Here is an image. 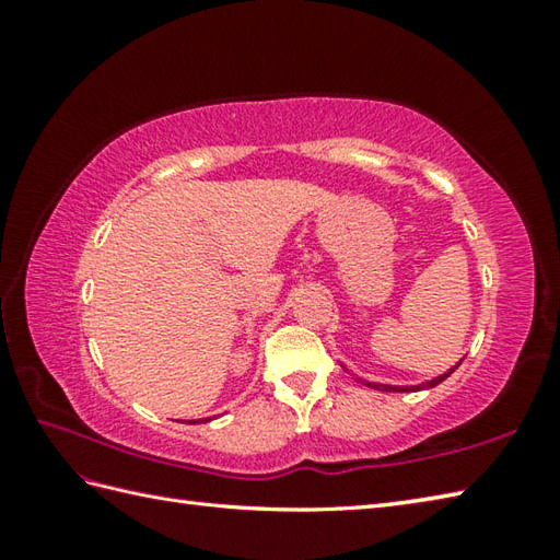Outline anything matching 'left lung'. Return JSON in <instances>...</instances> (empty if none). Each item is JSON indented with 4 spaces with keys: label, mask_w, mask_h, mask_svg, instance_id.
Returning <instances> with one entry per match:
<instances>
[{
    "label": "left lung",
    "mask_w": 560,
    "mask_h": 560,
    "mask_svg": "<svg viewBox=\"0 0 560 560\" xmlns=\"http://www.w3.org/2000/svg\"><path fill=\"white\" fill-rule=\"evenodd\" d=\"M462 363V361H459ZM457 363V365H459ZM457 365L455 368H450L447 373H443V375H438V377H433V380H428V383H421V385H407V387H399V385H383V383H368V380H361V377H355L359 380V383H363V385H368V387H373V389H380V392H419V389H428V387H435V385H440L443 383L445 377H450L452 373L457 371Z\"/></svg>",
    "instance_id": "obj_1"
}]
</instances>
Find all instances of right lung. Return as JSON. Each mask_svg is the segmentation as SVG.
<instances>
[{"instance_id":"add662e5","label":"right lung","mask_w":560,"mask_h":560,"mask_svg":"<svg viewBox=\"0 0 560 560\" xmlns=\"http://www.w3.org/2000/svg\"><path fill=\"white\" fill-rule=\"evenodd\" d=\"M201 421H205V423H207V421H209V419H199V423H201Z\"/></svg>"}]
</instances>
